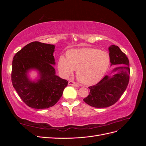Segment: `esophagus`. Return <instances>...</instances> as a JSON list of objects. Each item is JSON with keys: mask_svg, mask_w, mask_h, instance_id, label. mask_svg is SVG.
I'll list each match as a JSON object with an SVG mask.
<instances>
[{"mask_svg": "<svg viewBox=\"0 0 146 146\" xmlns=\"http://www.w3.org/2000/svg\"><path fill=\"white\" fill-rule=\"evenodd\" d=\"M68 85H70V86H76V87L78 86V84L76 82H75L74 81H73V80H69L68 82Z\"/></svg>", "mask_w": 146, "mask_h": 146, "instance_id": "obj_1", "label": "esophagus"}]
</instances>
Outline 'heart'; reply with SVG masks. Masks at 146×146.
<instances>
[{
	"mask_svg": "<svg viewBox=\"0 0 146 146\" xmlns=\"http://www.w3.org/2000/svg\"><path fill=\"white\" fill-rule=\"evenodd\" d=\"M110 63L107 52L86 47L68 51L66 58L60 56L58 68L64 76H70L77 70L76 76L79 81L85 85H93L104 76Z\"/></svg>",
	"mask_w": 146,
	"mask_h": 146,
	"instance_id": "b5f03b06",
	"label": "heart"
}]
</instances>
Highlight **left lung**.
Segmentation results:
<instances>
[{
	"label": "left lung",
	"instance_id": "8db88e82",
	"mask_svg": "<svg viewBox=\"0 0 146 146\" xmlns=\"http://www.w3.org/2000/svg\"><path fill=\"white\" fill-rule=\"evenodd\" d=\"M111 65L124 64L114 69L112 76H105L96 85L89 87L90 94L83 99L95 108H106L115 104L125 91L130 79L129 60L117 46L108 48Z\"/></svg>",
	"mask_w": 146,
	"mask_h": 146
}]
</instances>
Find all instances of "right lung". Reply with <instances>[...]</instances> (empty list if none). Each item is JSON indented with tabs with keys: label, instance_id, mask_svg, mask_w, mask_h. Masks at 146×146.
I'll use <instances>...</instances> for the list:
<instances>
[{
	"label": "right lung",
	"instance_id": "right-lung-1",
	"mask_svg": "<svg viewBox=\"0 0 146 146\" xmlns=\"http://www.w3.org/2000/svg\"><path fill=\"white\" fill-rule=\"evenodd\" d=\"M55 46L35 41L17 52L12 62L11 82L17 94L29 107L48 108L62 96L68 82L55 75L53 65ZM36 69L40 78L36 82L27 76L30 69Z\"/></svg>",
	"mask_w": 146,
	"mask_h": 146
}]
</instances>
